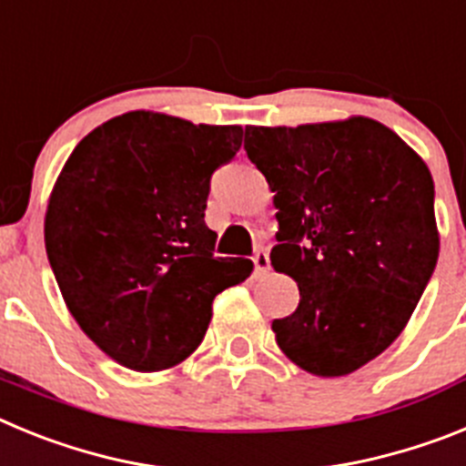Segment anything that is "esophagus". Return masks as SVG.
<instances>
[{"label":"esophagus","mask_w":466,"mask_h":466,"mask_svg":"<svg viewBox=\"0 0 466 466\" xmlns=\"http://www.w3.org/2000/svg\"><path fill=\"white\" fill-rule=\"evenodd\" d=\"M254 261V270H257L258 275L266 273V270L270 268V258H268V252L266 249H257V254L252 257Z\"/></svg>","instance_id":"obj_1"}]
</instances>
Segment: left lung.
Instances as JSON below:
<instances>
[{
  "label": "left lung",
  "instance_id": "8db88e82",
  "mask_svg": "<svg viewBox=\"0 0 466 466\" xmlns=\"http://www.w3.org/2000/svg\"><path fill=\"white\" fill-rule=\"evenodd\" d=\"M245 151L275 193L270 263L300 294L275 340L312 376H348L397 340L436 268L430 167L366 116L247 126Z\"/></svg>",
  "mask_w": 466,
  "mask_h": 466
}]
</instances>
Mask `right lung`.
<instances>
[{"label":"right lung","mask_w":466,"mask_h":466,"mask_svg":"<svg viewBox=\"0 0 466 466\" xmlns=\"http://www.w3.org/2000/svg\"><path fill=\"white\" fill-rule=\"evenodd\" d=\"M240 126L127 111L86 135L48 198L44 240L81 331L133 371H163L205 339L214 296L249 278V258L214 257L209 177Z\"/></svg>","instance_id":"obj_1"}]
</instances>
